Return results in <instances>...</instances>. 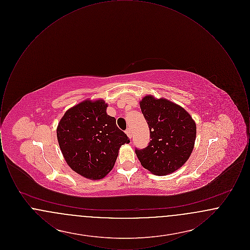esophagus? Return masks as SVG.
<instances>
[{
  "label": "esophagus",
  "instance_id": "esophagus-1",
  "mask_svg": "<svg viewBox=\"0 0 250 250\" xmlns=\"http://www.w3.org/2000/svg\"><path fill=\"white\" fill-rule=\"evenodd\" d=\"M125 133H126V135L129 137V139L132 138V129H131V128H127L126 131H125Z\"/></svg>",
  "mask_w": 250,
  "mask_h": 250
}]
</instances>
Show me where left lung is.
<instances>
[{
	"label": "left lung",
	"instance_id": "1",
	"mask_svg": "<svg viewBox=\"0 0 250 250\" xmlns=\"http://www.w3.org/2000/svg\"><path fill=\"white\" fill-rule=\"evenodd\" d=\"M151 141L135 152L143 167L156 175H166L183 166L189 158L196 140V124L178 105L152 95L140 103Z\"/></svg>",
	"mask_w": 250,
	"mask_h": 250
}]
</instances>
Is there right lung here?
Segmentation results:
<instances>
[{
  "label": "right lung",
  "mask_w": 250,
  "mask_h": 250,
  "mask_svg": "<svg viewBox=\"0 0 250 250\" xmlns=\"http://www.w3.org/2000/svg\"><path fill=\"white\" fill-rule=\"evenodd\" d=\"M103 100H85L69 108L60 121L57 139L61 151L74 171L86 178H104L112 169L126 134L107 115Z\"/></svg>",
  "instance_id": "add662e5"
}]
</instances>
